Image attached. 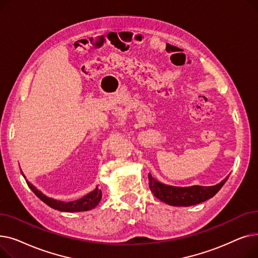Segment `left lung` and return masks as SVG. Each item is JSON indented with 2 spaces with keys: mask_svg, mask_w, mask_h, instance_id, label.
<instances>
[{
  "mask_svg": "<svg viewBox=\"0 0 258 258\" xmlns=\"http://www.w3.org/2000/svg\"><path fill=\"white\" fill-rule=\"evenodd\" d=\"M229 177L224 179L220 184L214 186H199L191 187H173L162 184L156 181L152 174H148V185L152 192L160 201L171 206H191L200 204L202 202L212 198L218 194Z\"/></svg>",
  "mask_w": 258,
  "mask_h": 258,
  "instance_id": "8db88e82",
  "label": "left lung"
}]
</instances>
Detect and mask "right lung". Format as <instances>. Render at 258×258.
Wrapping results in <instances>:
<instances>
[{
    "instance_id": "right-lung-1",
    "label": "right lung",
    "mask_w": 258,
    "mask_h": 258,
    "mask_svg": "<svg viewBox=\"0 0 258 258\" xmlns=\"http://www.w3.org/2000/svg\"><path fill=\"white\" fill-rule=\"evenodd\" d=\"M26 182L30 187L31 190L35 194V196L42 200L44 203H46L48 206H50L53 209L64 211V212H80V211L91 210L98 205V203L100 202L101 197H102L101 190H99L98 187H96L95 188V190H93L92 192H90L89 195L83 197L81 199L73 201V202L66 203V202H61L58 200H54V199L46 197L39 190H37V189L32 184H30L28 181H26Z\"/></svg>"
}]
</instances>
